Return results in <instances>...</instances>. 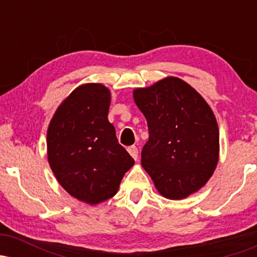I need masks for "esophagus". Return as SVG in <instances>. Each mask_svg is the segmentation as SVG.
I'll use <instances>...</instances> for the list:
<instances>
[{"mask_svg":"<svg viewBox=\"0 0 257 257\" xmlns=\"http://www.w3.org/2000/svg\"><path fill=\"white\" fill-rule=\"evenodd\" d=\"M128 152H129V155H131L132 157L135 159V161H138V153H139V151H138V147L137 146L128 147Z\"/></svg>","mask_w":257,"mask_h":257,"instance_id":"esophagus-1","label":"esophagus"}]
</instances>
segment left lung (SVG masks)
I'll return each mask as SVG.
<instances>
[{
	"label": "left lung",
	"instance_id": "1",
	"mask_svg": "<svg viewBox=\"0 0 257 257\" xmlns=\"http://www.w3.org/2000/svg\"><path fill=\"white\" fill-rule=\"evenodd\" d=\"M149 125L141 164L159 193L184 199L196 193L219 162V126L203 96L178 77H166L133 91Z\"/></svg>",
	"mask_w": 257,
	"mask_h": 257
}]
</instances>
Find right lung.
<instances>
[{"mask_svg": "<svg viewBox=\"0 0 257 257\" xmlns=\"http://www.w3.org/2000/svg\"><path fill=\"white\" fill-rule=\"evenodd\" d=\"M110 102L104 84L79 85L57 108L47 131L53 174L67 193L90 205L113 197L134 166L108 122Z\"/></svg>", "mask_w": 257, "mask_h": 257, "instance_id": "right-lung-1", "label": "right lung"}]
</instances>
